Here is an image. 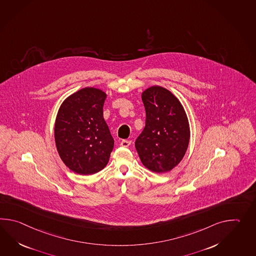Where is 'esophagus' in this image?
<instances>
[{
	"instance_id": "esophagus-1",
	"label": "esophagus",
	"mask_w": 256,
	"mask_h": 256,
	"mask_svg": "<svg viewBox=\"0 0 256 256\" xmlns=\"http://www.w3.org/2000/svg\"><path fill=\"white\" fill-rule=\"evenodd\" d=\"M131 142L130 140H122V142H120V146L121 147H124V148H126V147H128L130 145Z\"/></svg>"
}]
</instances>
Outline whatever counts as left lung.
I'll return each mask as SVG.
<instances>
[{
    "mask_svg": "<svg viewBox=\"0 0 256 256\" xmlns=\"http://www.w3.org/2000/svg\"><path fill=\"white\" fill-rule=\"evenodd\" d=\"M142 98L146 125L135 142L136 152L148 170L167 172L186 152L190 140L188 116L178 98L162 86L148 87Z\"/></svg>",
    "mask_w": 256,
    "mask_h": 256,
    "instance_id": "8db88e82",
    "label": "left lung"
}]
</instances>
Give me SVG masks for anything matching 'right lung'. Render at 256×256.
Masks as SVG:
<instances>
[{"label": "right lung", "mask_w": 256, "mask_h": 256, "mask_svg": "<svg viewBox=\"0 0 256 256\" xmlns=\"http://www.w3.org/2000/svg\"><path fill=\"white\" fill-rule=\"evenodd\" d=\"M106 94L86 87L63 101L58 111L54 136L58 152L70 170L88 176L102 170L114 148L102 108Z\"/></svg>", "instance_id": "obj_1"}]
</instances>
